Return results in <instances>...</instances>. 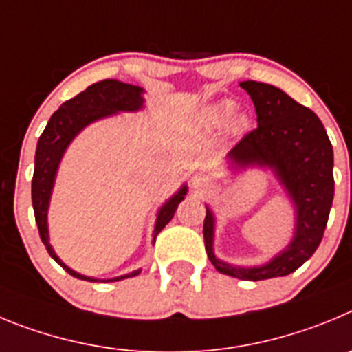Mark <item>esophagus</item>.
<instances>
[{
	"instance_id": "1",
	"label": "esophagus",
	"mask_w": 352,
	"mask_h": 352,
	"mask_svg": "<svg viewBox=\"0 0 352 352\" xmlns=\"http://www.w3.org/2000/svg\"><path fill=\"white\" fill-rule=\"evenodd\" d=\"M191 186L196 191H207L210 188V179L205 173H196L191 179Z\"/></svg>"
}]
</instances>
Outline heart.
Here are the masks:
<instances>
[{"label": "heart", "mask_w": 352, "mask_h": 352, "mask_svg": "<svg viewBox=\"0 0 352 352\" xmlns=\"http://www.w3.org/2000/svg\"><path fill=\"white\" fill-rule=\"evenodd\" d=\"M235 110V103L231 100H221V101H214L210 105L204 107L201 112H199L198 119H199V124L204 126L207 129H215L223 126L224 122H228V119L231 117ZM231 129L233 131H240L247 126V117L245 116H235L231 117V122H230Z\"/></svg>", "instance_id": "heart-1"}]
</instances>
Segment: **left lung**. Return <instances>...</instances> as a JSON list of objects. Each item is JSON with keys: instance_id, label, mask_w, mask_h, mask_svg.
I'll use <instances>...</instances> for the list:
<instances>
[{"instance_id": "obj_1", "label": "left lung", "mask_w": 352, "mask_h": 352, "mask_svg": "<svg viewBox=\"0 0 352 352\" xmlns=\"http://www.w3.org/2000/svg\"><path fill=\"white\" fill-rule=\"evenodd\" d=\"M254 103L258 128L231 148L233 170L270 168L294 205V236L284 251L259 267H236L214 254L215 219L210 208L204 223L208 259L215 270L242 280L284 277L314 254L333 204V147L319 117L284 91L256 80L240 82Z\"/></svg>"}]
</instances>
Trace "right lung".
<instances>
[{
  "label": "right lung",
  "mask_w": 352,
  "mask_h": 352,
  "mask_svg": "<svg viewBox=\"0 0 352 352\" xmlns=\"http://www.w3.org/2000/svg\"><path fill=\"white\" fill-rule=\"evenodd\" d=\"M144 89L138 85L124 84V82L107 78V80L96 82L89 85L87 89L82 91L72 100L65 101L56 112L52 113L50 121L47 122V128L43 129L42 137L36 145V156H34V173L33 182H31V198H33V210L34 219H36L40 239L45 243L47 252L52 256V259L58 265H61L69 275L82 278V280H91V283H116L122 278L135 277L142 270H135L131 274L121 275L113 278H94L85 277V275L77 274L58 258L54 252L52 245L49 243V226H47V212H49L50 195H52L54 180L58 173L59 163L63 160L66 147L72 144L78 133L89 126L91 122L100 121L103 117H110L117 112H137L144 107ZM188 192V186H182L172 198L160 208L156 219V228H154V240L157 233L163 230L166 224L172 221L177 207Z\"/></svg>",
  "instance_id": "right-lung-1"
}]
</instances>
